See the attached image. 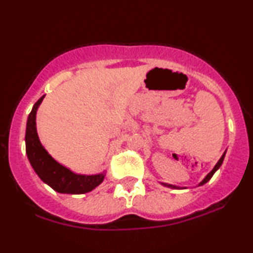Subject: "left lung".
I'll list each match as a JSON object with an SVG mask.
<instances>
[{
    "mask_svg": "<svg viewBox=\"0 0 253 253\" xmlns=\"http://www.w3.org/2000/svg\"><path fill=\"white\" fill-rule=\"evenodd\" d=\"M224 156H225V153L223 154V155H222V157L220 158V161H219V162H217V164H216L215 166H214V169H212V172H210V173H209V174L207 175V177H205V178L203 179V181L200 183V185H203V184H205V183H207V182H209V181H210V179H211V177L213 176V174H214V173H215L217 169H219V168H220V166L222 165V163H223V160H224ZM164 185H168V184H164ZM168 186H169V187H173V188H177L176 186H174V185H168Z\"/></svg>",
    "mask_w": 253,
    "mask_h": 253,
    "instance_id": "left-lung-1",
    "label": "left lung"
}]
</instances>
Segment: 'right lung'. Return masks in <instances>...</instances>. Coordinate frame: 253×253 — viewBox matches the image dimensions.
Returning <instances> with one entry per match:
<instances>
[{"mask_svg": "<svg viewBox=\"0 0 253 253\" xmlns=\"http://www.w3.org/2000/svg\"><path fill=\"white\" fill-rule=\"evenodd\" d=\"M44 96L34 104L29 114L25 131V152L33 169L42 181L59 193L84 194L92 191L104 181V174L79 175L60 165L42 146L36 127L37 109Z\"/></svg>", "mask_w": 253, "mask_h": 253, "instance_id": "obj_1", "label": "right lung"}]
</instances>
